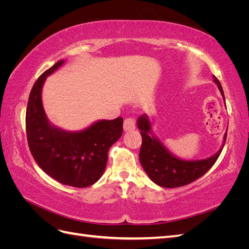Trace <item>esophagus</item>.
<instances>
[{
	"label": "esophagus",
	"instance_id": "obj_1",
	"mask_svg": "<svg viewBox=\"0 0 249 249\" xmlns=\"http://www.w3.org/2000/svg\"><path fill=\"white\" fill-rule=\"evenodd\" d=\"M136 127V122L133 117H127L124 119V130L126 131H133Z\"/></svg>",
	"mask_w": 249,
	"mask_h": 249
}]
</instances>
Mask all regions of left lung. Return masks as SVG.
I'll return each mask as SVG.
<instances>
[{
  "mask_svg": "<svg viewBox=\"0 0 249 249\" xmlns=\"http://www.w3.org/2000/svg\"><path fill=\"white\" fill-rule=\"evenodd\" d=\"M213 82L224 100L223 89L219 80L213 76ZM225 103V100H224ZM137 126L141 131L142 144L139 153V160L148 178L155 184L164 188H177L192 183L202 177L213 166L227 140L228 129L223 136L222 145L218 152L207 159L183 160L173 155L153 132V124L147 114L138 117Z\"/></svg>",
  "mask_w": 249,
  "mask_h": 249,
  "instance_id": "1",
  "label": "left lung"
}]
</instances>
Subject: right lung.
Segmentation results:
<instances>
[{
	"label": "right lung",
	"mask_w": 249,
	"mask_h": 249,
	"mask_svg": "<svg viewBox=\"0 0 249 249\" xmlns=\"http://www.w3.org/2000/svg\"><path fill=\"white\" fill-rule=\"evenodd\" d=\"M60 60L37 79L26 112L28 144L34 160L51 178L63 185L85 188L101 178L108 150L123 134L122 117L101 119L81 131H66L53 124L44 112L41 91L47 77L61 67Z\"/></svg>",
	"instance_id": "add662e5"
}]
</instances>
